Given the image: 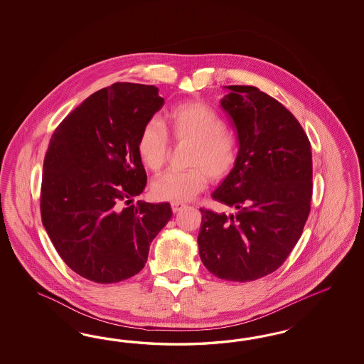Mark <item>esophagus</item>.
Listing matches in <instances>:
<instances>
[{"label":"esophagus","instance_id":"1","mask_svg":"<svg viewBox=\"0 0 364 364\" xmlns=\"http://www.w3.org/2000/svg\"><path fill=\"white\" fill-rule=\"evenodd\" d=\"M171 205H172V210H173L175 213L180 212L183 208H186V207H187L184 203H172Z\"/></svg>","mask_w":364,"mask_h":364}]
</instances>
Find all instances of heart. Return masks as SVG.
Returning <instances> with one entry per match:
<instances>
[{"label":"heart","instance_id":"heart-1","mask_svg":"<svg viewBox=\"0 0 364 364\" xmlns=\"http://www.w3.org/2000/svg\"><path fill=\"white\" fill-rule=\"evenodd\" d=\"M166 127L176 143L191 144L188 166L184 172H166L152 183L159 200L183 203L195 198L210 180H221L231 173L237 160V145L225 129L220 114L198 101L178 104L166 114ZM137 152L148 169L157 172L166 164L169 141L164 128L156 122H146L137 140Z\"/></svg>","mask_w":364,"mask_h":364}]
</instances>
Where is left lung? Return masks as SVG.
I'll return each mask as SVG.
<instances>
[{
	"label": "left lung",
	"instance_id": "8db88e82",
	"mask_svg": "<svg viewBox=\"0 0 364 364\" xmlns=\"http://www.w3.org/2000/svg\"><path fill=\"white\" fill-rule=\"evenodd\" d=\"M220 100L237 132V160L212 198L233 213L201 210L198 255L210 274L252 282L272 274L309 219L312 152L289 110L255 87L231 85Z\"/></svg>",
	"mask_w": 364,
	"mask_h": 364
}]
</instances>
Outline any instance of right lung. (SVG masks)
I'll list each match as a JSON object with an SVG mask.
<instances>
[{"instance_id":"1","label":"right lung","mask_w":364,"mask_h":364,"mask_svg":"<svg viewBox=\"0 0 364 364\" xmlns=\"http://www.w3.org/2000/svg\"><path fill=\"white\" fill-rule=\"evenodd\" d=\"M163 105L154 85L116 82L84 100L52 134L43 224L65 264L90 282L112 284L137 275L172 218L169 203L122 207L146 186L137 140Z\"/></svg>"}]
</instances>
